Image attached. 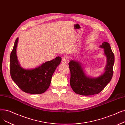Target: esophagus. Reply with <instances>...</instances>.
Listing matches in <instances>:
<instances>
[{
	"mask_svg": "<svg viewBox=\"0 0 125 125\" xmlns=\"http://www.w3.org/2000/svg\"><path fill=\"white\" fill-rule=\"evenodd\" d=\"M66 63H67V62H66V58L65 57H63L62 59V63L63 64H66Z\"/></svg>",
	"mask_w": 125,
	"mask_h": 125,
	"instance_id": "1",
	"label": "esophagus"
}]
</instances>
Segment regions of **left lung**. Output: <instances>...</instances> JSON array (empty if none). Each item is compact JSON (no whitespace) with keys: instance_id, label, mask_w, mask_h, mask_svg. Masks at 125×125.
I'll list each match as a JSON object with an SVG mask.
<instances>
[{"instance_id":"8db88e82","label":"left lung","mask_w":125,"mask_h":125,"mask_svg":"<svg viewBox=\"0 0 125 125\" xmlns=\"http://www.w3.org/2000/svg\"><path fill=\"white\" fill-rule=\"evenodd\" d=\"M100 47L104 49L107 63L104 71L98 77H91L87 74L82 63L79 61L71 60L69 61L70 85L76 94L85 96L97 94L110 82L113 73L115 56L108 42H104Z\"/></svg>"}]
</instances>
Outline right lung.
Here are the masks:
<instances>
[{
	"instance_id": "add662e5",
	"label": "right lung",
	"mask_w": 125,
	"mask_h": 125,
	"mask_svg": "<svg viewBox=\"0 0 125 125\" xmlns=\"http://www.w3.org/2000/svg\"><path fill=\"white\" fill-rule=\"evenodd\" d=\"M18 42V38L15 41L10 56V73L12 80L25 93L34 94L44 93L49 87L52 76L60 64L61 58L57 57L35 68H24L20 65L16 54Z\"/></svg>"
}]
</instances>
